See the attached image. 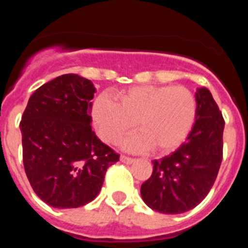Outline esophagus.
<instances>
[{
    "instance_id": "1",
    "label": "esophagus",
    "mask_w": 248,
    "mask_h": 248,
    "mask_svg": "<svg viewBox=\"0 0 248 248\" xmlns=\"http://www.w3.org/2000/svg\"><path fill=\"white\" fill-rule=\"evenodd\" d=\"M120 161L124 164H133L135 161V159L126 156V155H122V156H120Z\"/></svg>"
}]
</instances>
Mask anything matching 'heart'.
<instances>
[{
    "instance_id": "heart-1",
    "label": "heart",
    "mask_w": 248,
    "mask_h": 248,
    "mask_svg": "<svg viewBox=\"0 0 248 248\" xmlns=\"http://www.w3.org/2000/svg\"><path fill=\"white\" fill-rule=\"evenodd\" d=\"M119 104L108 97L97 98L92 115L103 141L115 144L135 126L141 134L125 140L134 151L151 149L166 154L187 138L195 118L196 99L185 87L135 85L117 94Z\"/></svg>"
}]
</instances>
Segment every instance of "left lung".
Segmentation results:
<instances>
[{
  "instance_id": "obj_1",
  "label": "left lung",
  "mask_w": 248,
  "mask_h": 248,
  "mask_svg": "<svg viewBox=\"0 0 248 248\" xmlns=\"http://www.w3.org/2000/svg\"><path fill=\"white\" fill-rule=\"evenodd\" d=\"M196 120L185 143L169 156L154 160L141 185V198L154 211L183 214L198 206L214 185L222 161L225 120L207 88L196 92Z\"/></svg>"
}]
</instances>
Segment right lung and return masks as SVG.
<instances>
[{
  "mask_svg": "<svg viewBox=\"0 0 248 248\" xmlns=\"http://www.w3.org/2000/svg\"><path fill=\"white\" fill-rule=\"evenodd\" d=\"M95 88L89 79L63 74L31 95L19 128L23 166L42 201L57 209H76L97 198L107 169L119 154L92 130Z\"/></svg>",
  "mask_w": 248,
  "mask_h": 248,
  "instance_id": "add662e5",
  "label": "right lung"
}]
</instances>
